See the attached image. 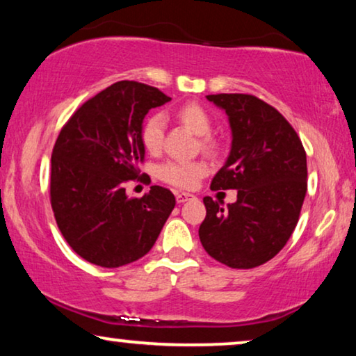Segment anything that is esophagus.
Returning a JSON list of instances; mask_svg holds the SVG:
<instances>
[{
  "label": "esophagus",
  "mask_w": 356,
  "mask_h": 356,
  "mask_svg": "<svg viewBox=\"0 0 356 356\" xmlns=\"http://www.w3.org/2000/svg\"><path fill=\"white\" fill-rule=\"evenodd\" d=\"M175 196H177V202L178 204H183V202H186V201H189V199L194 197L191 193H177V194H175Z\"/></svg>",
  "instance_id": "1"
}]
</instances>
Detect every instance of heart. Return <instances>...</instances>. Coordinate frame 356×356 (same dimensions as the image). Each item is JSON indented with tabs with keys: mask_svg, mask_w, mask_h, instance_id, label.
Listing matches in <instances>:
<instances>
[{
	"mask_svg": "<svg viewBox=\"0 0 356 356\" xmlns=\"http://www.w3.org/2000/svg\"><path fill=\"white\" fill-rule=\"evenodd\" d=\"M175 118L199 138V147L209 155H217L220 150V143L212 134V116L202 105L196 102L179 105L175 110ZM165 121L162 115H150L145 118L140 128V140L144 149L150 154H157L162 149ZM207 172L202 160H170L157 168V177L162 181L173 184L177 188H193Z\"/></svg>",
	"mask_w": 356,
	"mask_h": 356,
	"instance_id": "obj_1",
	"label": "heart"
}]
</instances>
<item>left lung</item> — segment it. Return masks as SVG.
<instances>
[{"label":"left lung","mask_w":356,"mask_h":356,"mask_svg":"<svg viewBox=\"0 0 356 356\" xmlns=\"http://www.w3.org/2000/svg\"><path fill=\"white\" fill-rule=\"evenodd\" d=\"M225 110L232 149L211 189H236V202L204 197L199 227L204 250L232 269H252L286 245L308 188L303 144L291 124L264 100L248 94L207 95Z\"/></svg>","instance_id":"8db88e82"}]
</instances>
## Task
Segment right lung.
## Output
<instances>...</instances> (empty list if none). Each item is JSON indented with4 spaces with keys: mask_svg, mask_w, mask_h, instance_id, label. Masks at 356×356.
<instances>
[{
    "mask_svg": "<svg viewBox=\"0 0 356 356\" xmlns=\"http://www.w3.org/2000/svg\"><path fill=\"white\" fill-rule=\"evenodd\" d=\"M172 99L157 87L120 81L74 111L51 154L50 201L58 228L82 259L121 267L147 254L175 204L173 193L150 186L126 196L145 149L140 128L150 108Z\"/></svg>",
    "mask_w": 356,
    "mask_h": 356,
    "instance_id": "right-lung-1",
    "label": "right lung"
}]
</instances>
